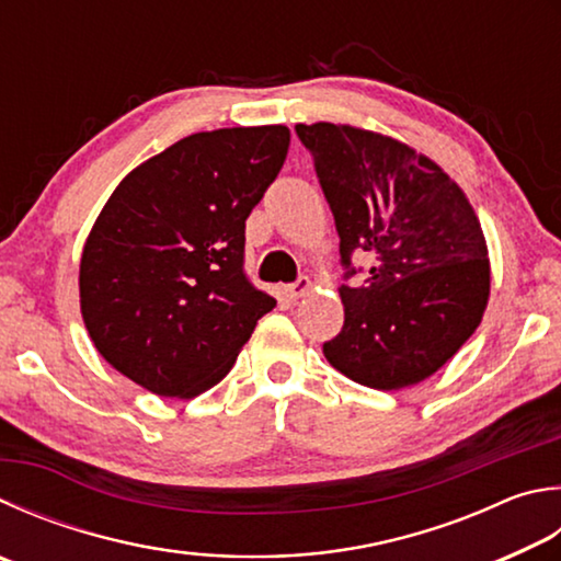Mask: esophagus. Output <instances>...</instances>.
Wrapping results in <instances>:
<instances>
[{
    "mask_svg": "<svg viewBox=\"0 0 561 561\" xmlns=\"http://www.w3.org/2000/svg\"><path fill=\"white\" fill-rule=\"evenodd\" d=\"M309 289H311V279L299 277L294 284H287V287H284V294H287L289 299H299L304 294H309Z\"/></svg>",
    "mask_w": 561,
    "mask_h": 561,
    "instance_id": "obj_1",
    "label": "esophagus"
}]
</instances>
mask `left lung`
Wrapping results in <instances>:
<instances>
[{"instance_id":"1","label":"left lung","mask_w":561,"mask_h":561,"mask_svg":"<svg viewBox=\"0 0 561 561\" xmlns=\"http://www.w3.org/2000/svg\"><path fill=\"white\" fill-rule=\"evenodd\" d=\"M341 238L370 254L365 287L341 284L345 321L323 355L373 390L430 378L471 339L491 294L485 238L466 193L439 164L378 131L297 125Z\"/></svg>"}]
</instances>
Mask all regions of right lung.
<instances>
[{
  "instance_id": "add662e5",
  "label": "right lung",
  "mask_w": 561,
  "mask_h": 561,
  "mask_svg": "<svg viewBox=\"0 0 561 561\" xmlns=\"http://www.w3.org/2000/svg\"><path fill=\"white\" fill-rule=\"evenodd\" d=\"M284 125L198 131L119 181L80 257L98 353L159 397L191 400L230 373L277 307L248 279L245 220L287 159Z\"/></svg>"
}]
</instances>
